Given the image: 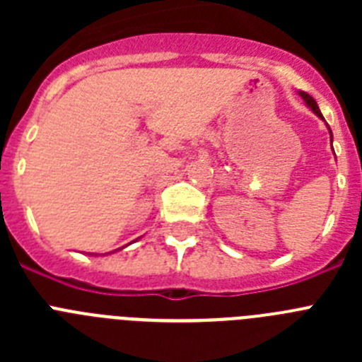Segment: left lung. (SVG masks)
Wrapping results in <instances>:
<instances>
[{
    "mask_svg": "<svg viewBox=\"0 0 362 362\" xmlns=\"http://www.w3.org/2000/svg\"><path fill=\"white\" fill-rule=\"evenodd\" d=\"M299 95H300V98H303V101H305V103H306V107H308L310 110H312L313 114H315V116L321 117V119L325 121V117H322V114H321V110H319L317 103H315V99H313L310 94H306V92H299ZM328 130H330V127H328ZM330 137H332V130H330Z\"/></svg>",
    "mask_w": 362,
    "mask_h": 362,
    "instance_id": "8db88e82",
    "label": "left lung"
}]
</instances>
